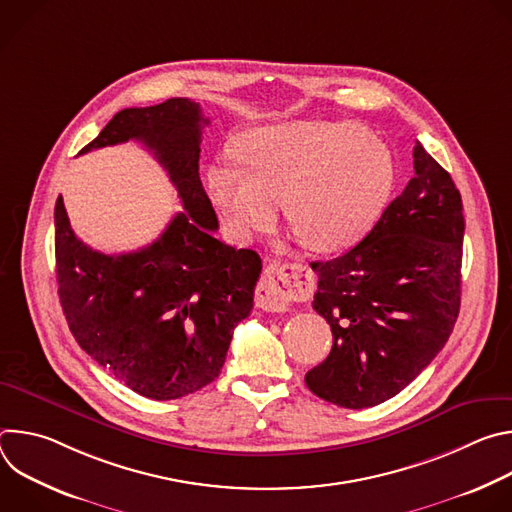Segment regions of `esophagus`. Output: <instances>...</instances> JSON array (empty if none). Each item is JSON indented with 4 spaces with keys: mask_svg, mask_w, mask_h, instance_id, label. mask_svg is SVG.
Here are the masks:
<instances>
[{
    "mask_svg": "<svg viewBox=\"0 0 512 512\" xmlns=\"http://www.w3.org/2000/svg\"><path fill=\"white\" fill-rule=\"evenodd\" d=\"M310 289V271L302 263L271 261L257 285V306L271 314H281L291 302L302 300Z\"/></svg>",
    "mask_w": 512,
    "mask_h": 512,
    "instance_id": "34e87169",
    "label": "esophagus"
}]
</instances>
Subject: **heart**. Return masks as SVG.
<instances>
[{"mask_svg": "<svg viewBox=\"0 0 512 512\" xmlns=\"http://www.w3.org/2000/svg\"><path fill=\"white\" fill-rule=\"evenodd\" d=\"M235 156L241 166H212L206 188L239 243L267 231L283 200L285 221L306 249L342 251L375 223L395 178L389 150L350 121L257 127L239 139Z\"/></svg>", "mask_w": 512, "mask_h": 512, "instance_id": "1", "label": "heart"}]
</instances>
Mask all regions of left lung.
Wrapping results in <instances>:
<instances>
[{
  "label": "left lung",
  "mask_w": 512,
  "mask_h": 512,
  "mask_svg": "<svg viewBox=\"0 0 512 512\" xmlns=\"http://www.w3.org/2000/svg\"><path fill=\"white\" fill-rule=\"evenodd\" d=\"M415 176L356 247L314 261L312 308L332 350L306 373L308 389L346 409L403 391L448 342L462 294V196L417 141Z\"/></svg>",
  "instance_id": "1"
}]
</instances>
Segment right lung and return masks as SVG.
Instances as JSON below:
<instances>
[{
	"instance_id": "1",
	"label": "right lung",
	"mask_w": 512,
	"mask_h": 512,
	"mask_svg": "<svg viewBox=\"0 0 512 512\" xmlns=\"http://www.w3.org/2000/svg\"><path fill=\"white\" fill-rule=\"evenodd\" d=\"M198 103L168 99L123 109L79 152L141 141L168 172L184 212L152 245L105 255L70 227L62 196L54 208L56 281L79 346L131 391L180 399L212 383L235 326L251 314L261 257L212 237L216 212L200 174Z\"/></svg>"
}]
</instances>
